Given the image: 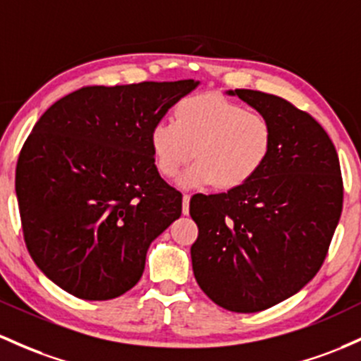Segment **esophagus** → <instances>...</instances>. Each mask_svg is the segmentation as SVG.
I'll list each match as a JSON object with an SVG mask.
<instances>
[{
	"instance_id": "esophagus-1",
	"label": "esophagus",
	"mask_w": 361,
	"mask_h": 361,
	"mask_svg": "<svg viewBox=\"0 0 361 361\" xmlns=\"http://www.w3.org/2000/svg\"><path fill=\"white\" fill-rule=\"evenodd\" d=\"M181 211H183L185 216H188V212H190V195H187V193L183 195V207H181Z\"/></svg>"
}]
</instances>
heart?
<instances>
[{
    "mask_svg": "<svg viewBox=\"0 0 361 361\" xmlns=\"http://www.w3.org/2000/svg\"><path fill=\"white\" fill-rule=\"evenodd\" d=\"M272 126L219 94H197L176 104L173 121H159L149 135L156 168L174 178L195 154L197 162L180 176L185 188L243 187L264 168L272 149Z\"/></svg>",
    "mask_w": 361,
    "mask_h": 361,
    "instance_id": "1",
    "label": "heart"
}]
</instances>
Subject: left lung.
Masks as SVG:
<instances>
[{"mask_svg": "<svg viewBox=\"0 0 361 361\" xmlns=\"http://www.w3.org/2000/svg\"><path fill=\"white\" fill-rule=\"evenodd\" d=\"M267 118L274 140L243 187L190 200L202 291L226 310L253 314L298 293L322 267L343 211L339 157L326 130L286 99L228 90Z\"/></svg>", "mask_w": 361, "mask_h": 361, "instance_id": "1", "label": "left lung"}]
</instances>
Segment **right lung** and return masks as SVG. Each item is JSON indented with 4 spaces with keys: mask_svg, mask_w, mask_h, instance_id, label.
<instances>
[{
    "mask_svg": "<svg viewBox=\"0 0 361 361\" xmlns=\"http://www.w3.org/2000/svg\"><path fill=\"white\" fill-rule=\"evenodd\" d=\"M200 82L82 87L39 118L15 174L30 257L61 290L111 300L138 283L154 240L181 216L149 135Z\"/></svg>",
    "mask_w": 361,
    "mask_h": 361,
    "instance_id": "right-lung-1",
    "label": "right lung"
}]
</instances>
